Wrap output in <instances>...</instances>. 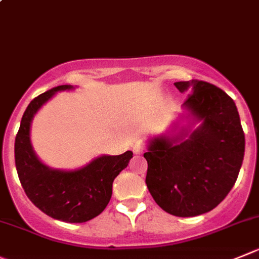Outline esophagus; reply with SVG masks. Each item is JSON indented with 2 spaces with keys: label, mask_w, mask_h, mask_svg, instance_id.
Wrapping results in <instances>:
<instances>
[{
  "label": "esophagus",
  "mask_w": 259,
  "mask_h": 259,
  "mask_svg": "<svg viewBox=\"0 0 259 259\" xmlns=\"http://www.w3.org/2000/svg\"><path fill=\"white\" fill-rule=\"evenodd\" d=\"M134 152L135 154H142V152H144V146H142L140 142H136V144L134 145Z\"/></svg>",
  "instance_id": "obj_1"
}]
</instances>
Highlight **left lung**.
<instances>
[{"mask_svg":"<svg viewBox=\"0 0 259 259\" xmlns=\"http://www.w3.org/2000/svg\"><path fill=\"white\" fill-rule=\"evenodd\" d=\"M191 88L183 107L202 124L188 139L157 137L150 141L146 184L152 198L179 218L213 210L235 184L244 157L245 137L234 100L206 81L174 82Z\"/></svg>","mask_w":259,"mask_h":259,"instance_id":"obj_1","label":"left lung"}]
</instances>
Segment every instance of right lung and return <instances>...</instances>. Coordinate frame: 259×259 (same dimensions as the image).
Returning <instances> with one entry per match:
<instances>
[{
    "label": "right lung",
    "instance_id": "obj_1",
    "mask_svg": "<svg viewBox=\"0 0 259 259\" xmlns=\"http://www.w3.org/2000/svg\"><path fill=\"white\" fill-rule=\"evenodd\" d=\"M61 85L34 98L21 118L15 139V164L28 198L46 215L65 223H85L104 211L112 197L113 181L131 160L134 152L103 155L83 168L63 171L40 162L30 144V123L39 108L57 91L71 89Z\"/></svg>",
    "mask_w": 259,
    "mask_h": 259
}]
</instances>
